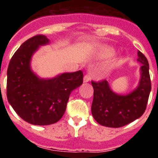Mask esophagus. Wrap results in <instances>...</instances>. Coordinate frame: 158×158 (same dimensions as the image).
<instances>
[{"label": "esophagus", "instance_id": "obj_1", "mask_svg": "<svg viewBox=\"0 0 158 158\" xmlns=\"http://www.w3.org/2000/svg\"><path fill=\"white\" fill-rule=\"evenodd\" d=\"M90 76H89V74H85V77H84V82L85 83H86V82H89V81H90Z\"/></svg>", "mask_w": 158, "mask_h": 158}]
</instances>
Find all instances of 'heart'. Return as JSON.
I'll return each mask as SVG.
<instances>
[{
	"label": "heart",
	"instance_id": "1",
	"mask_svg": "<svg viewBox=\"0 0 158 158\" xmlns=\"http://www.w3.org/2000/svg\"><path fill=\"white\" fill-rule=\"evenodd\" d=\"M115 53V49L111 47H104L101 49L99 53V56L103 58H107L111 57Z\"/></svg>",
	"mask_w": 158,
	"mask_h": 158
}]
</instances>
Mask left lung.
Wrapping results in <instances>:
<instances>
[{
    "mask_svg": "<svg viewBox=\"0 0 158 158\" xmlns=\"http://www.w3.org/2000/svg\"><path fill=\"white\" fill-rule=\"evenodd\" d=\"M138 62L142 63L139 86L132 93L121 96L113 93L106 80L92 81L94 93L92 114L99 124L108 127H121L143 115L151 90L149 62L142 52H138Z\"/></svg>",
    "mask_w": 158,
    "mask_h": 158,
    "instance_id": "1",
    "label": "left lung"
}]
</instances>
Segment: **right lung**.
Returning a JSON list of instances; mask_svg holds the SVG:
<instances>
[{"mask_svg":"<svg viewBox=\"0 0 158 158\" xmlns=\"http://www.w3.org/2000/svg\"><path fill=\"white\" fill-rule=\"evenodd\" d=\"M49 43L43 35L30 38L19 47L7 71V98L20 118L33 125L55 123L63 116L69 95L83 83V72L65 73L40 79L30 67L32 54Z\"/></svg>","mask_w":158,"mask_h":158,"instance_id":"obj_1","label":"right lung"}]
</instances>
